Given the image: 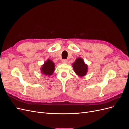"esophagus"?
I'll return each mask as SVG.
<instances>
[{
	"label": "esophagus",
	"instance_id": "esophagus-1",
	"mask_svg": "<svg viewBox=\"0 0 129 129\" xmlns=\"http://www.w3.org/2000/svg\"><path fill=\"white\" fill-rule=\"evenodd\" d=\"M62 62H63V63H67V62H68V61H67V59H63V60H62Z\"/></svg>",
	"mask_w": 129,
	"mask_h": 129
}]
</instances>
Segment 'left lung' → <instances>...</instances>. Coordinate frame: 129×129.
Here are the masks:
<instances>
[{"instance_id": "8db88e82", "label": "left lung", "mask_w": 129, "mask_h": 129, "mask_svg": "<svg viewBox=\"0 0 129 129\" xmlns=\"http://www.w3.org/2000/svg\"><path fill=\"white\" fill-rule=\"evenodd\" d=\"M73 67L75 73L80 76H83L87 72V66L81 58H77L73 64Z\"/></svg>"}]
</instances>
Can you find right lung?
<instances>
[{
  "label": "right lung",
  "mask_w": 129,
  "mask_h": 129,
  "mask_svg": "<svg viewBox=\"0 0 129 129\" xmlns=\"http://www.w3.org/2000/svg\"><path fill=\"white\" fill-rule=\"evenodd\" d=\"M54 69H55L54 63H53L52 61L48 59L44 65H42L41 71L46 75H51L53 73Z\"/></svg>",
  "instance_id": "obj_1"
}]
</instances>
